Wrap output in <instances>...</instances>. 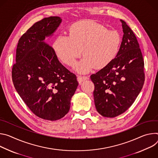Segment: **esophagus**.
Instances as JSON below:
<instances>
[{"mask_svg":"<svg viewBox=\"0 0 158 158\" xmlns=\"http://www.w3.org/2000/svg\"><path fill=\"white\" fill-rule=\"evenodd\" d=\"M89 77H81V76H78L77 77V80L80 84H81L82 82L84 81L88 80Z\"/></svg>","mask_w":158,"mask_h":158,"instance_id":"1","label":"esophagus"}]
</instances>
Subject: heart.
<instances>
[{
  "instance_id": "1",
  "label": "heart",
  "mask_w": 158,
  "mask_h": 158,
  "mask_svg": "<svg viewBox=\"0 0 158 158\" xmlns=\"http://www.w3.org/2000/svg\"><path fill=\"white\" fill-rule=\"evenodd\" d=\"M121 43L118 32L109 31L93 21L82 20L70 26L69 35L61 34L52 43L56 57L64 64L73 66L81 54L85 56L75 66V70L86 73L95 67L102 69L117 55Z\"/></svg>"
}]
</instances>
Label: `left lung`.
<instances>
[{"label": "left lung", "instance_id": "1", "mask_svg": "<svg viewBox=\"0 0 158 158\" xmlns=\"http://www.w3.org/2000/svg\"><path fill=\"white\" fill-rule=\"evenodd\" d=\"M124 35L118 52L107 66L90 76L95 85L94 98L97 112L115 117L134 102L144 83V61L134 33L120 20Z\"/></svg>", "mask_w": 158, "mask_h": 158}]
</instances>
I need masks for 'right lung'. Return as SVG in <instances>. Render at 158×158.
<instances>
[{"label":"right lung","instance_id":"right-lung-1","mask_svg":"<svg viewBox=\"0 0 158 158\" xmlns=\"http://www.w3.org/2000/svg\"><path fill=\"white\" fill-rule=\"evenodd\" d=\"M51 16L34 24L21 37L12 67L16 91L38 117L56 120L68 112L78 83L77 77L58 60L52 48L44 42L61 23Z\"/></svg>","mask_w":158,"mask_h":158}]
</instances>
